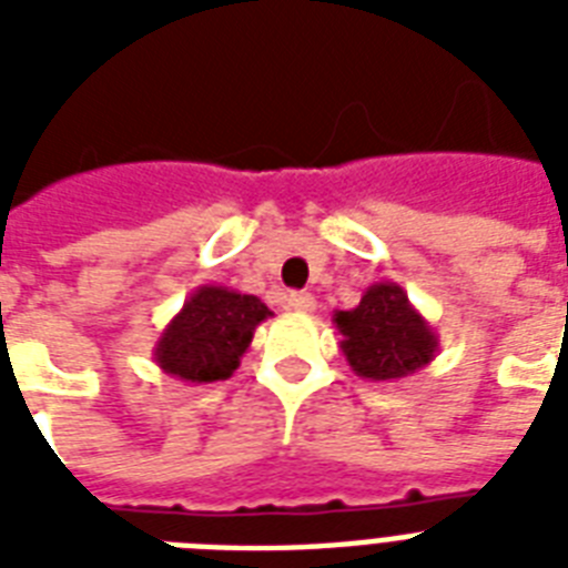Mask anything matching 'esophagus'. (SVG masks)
<instances>
[{"instance_id":"1","label":"esophagus","mask_w":568,"mask_h":568,"mask_svg":"<svg viewBox=\"0 0 568 568\" xmlns=\"http://www.w3.org/2000/svg\"><path fill=\"white\" fill-rule=\"evenodd\" d=\"M288 306H292L294 312H315V297H312L310 292H292L288 294Z\"/></svg>"}]
</instances>
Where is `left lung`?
<instances>
[{"label": "left lung", "mask_w": 568, "mask_h": 568, "mask_svg": "<svg viewBox=\"0 0 568 568\" xmlns=\"http://www.w3.org/2000/svg\"><path fill=\"white\" fill-rule=\"evenodd\" d=\"M342 354L356 377L392 383L422 372L439 354V333L397 283H374L354 310L333 312Z\"/></svg>", "instance_id": "left-lung-1"}]
</instances>
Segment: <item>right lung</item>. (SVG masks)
<instances>
[{
  "instance_id": "1",
  "label": "right lung",
  "mask_w": 568,
  "mask_h": 568,
  "mask_svg": "<svg viewBox=\"0 0 568 568\" xmlns=\"http://www.w3.org/2000/svg\"><path fill=\"white\" fill-rule=\"evenodd\" d=\"M271 310L256 294L232 292L226 285H196L182 310L162 329L153 363L182 383H217L235 374L253 333Z\"/></svg>"
}]
</instances>
